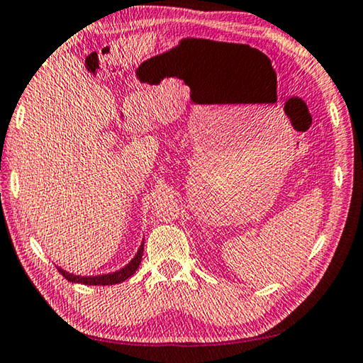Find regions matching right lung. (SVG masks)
<instances>
[{"instance_id": "add662e5", "label": "right lung", "mask_w": 363, "mask_h": 363, "mask_svg": "<svg viewBox=\"0 0 363 363\" xmlns=\"http://www.w3.org/2000/svg\"><path fill=\"white\" fill-rule=\"evenodd\" d=\"M143 244H145V240H142V244H140L135 257H133L129 263L123 266V268H119L118 271L106 272V274L78 276V274H73V272H68L65 269H62L60 266H57V269H59L60 274L65 277L68 282H73V284H82V285H114V284H121V282H124L125 279H129L133 274V272L138 269L140 263H142V257H143Z\"/></svg>"}]
</instances>
